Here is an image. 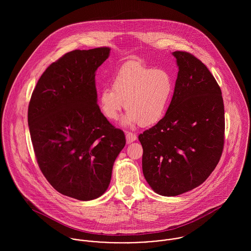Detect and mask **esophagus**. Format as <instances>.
I'll use <instances>...</instances> for the list:
<instances>
[{"label": "esophagus", "instance_id": "34e87169", "mask_svg": "<svg viewBox=\"0 0 251 251\" xmlns=\"http://www.w3.org/2000/svg\"><path fill=\"white\" fill-rule=\"evenodd\" d=\"M126 142L127 143H131V142H133V141H135L137 139V135L136 134H134L132 132H128V131L126 132Z\"/></svg>", "mask_w": 251, "mask_h": 251}]
</instances>
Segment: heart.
<instances>
[{
    "label": "heart",
    "instance_id": "b5f03b06",
    "mask_svg": "<svg viewBox=\"0 0 251 251\" xmlns=\"http://www.w3.org/2000/svg\"><path fill=\"white\" fill-rule=\"evenodd\" d=\"M173 91L174 80L167 70L129 62L114 75L111 88L100 91L98 102L109 121H117L125 107L126 125L149 126L163 118Z\"/></svg>",
    "mask_w": 251,
    "mask_h": 251
}]
</instances>
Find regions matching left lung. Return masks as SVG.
<instances>
[{"label": "left lung", "instance_id": "8db88e82", "mask_svg": "<svg viewBox=\"0 0 251 251\" xmlns=\"http://www.w3.org/2000/svg\"><path fill=\"white\" fill-rule=\"evenodd\" d=\"M179 67L165 116L138 137L144 177L156 193L176 196L203 183L224 146L221 90L208 68L190 53L175 51Z\"/></svg>", "mask_w": 251, "mask_h": 251}]
</instances>
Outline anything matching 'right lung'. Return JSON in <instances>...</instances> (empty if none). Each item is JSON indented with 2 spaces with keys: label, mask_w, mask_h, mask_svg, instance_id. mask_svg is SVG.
Wrapping results in <instances>:
<instances>
[{
  "label": "right lung",
  "mask_w": 251,
  "mask_h": 251,
  "mask_svg": "<svg viewBox=\"0 0 251 251\" xmlns=\"http://www.w3.org/2000/svg\"><path fill=\"white\" fill-rule=\"evenodd\" d=\"M110 48L73 50L42 73L32 94L28 125L37 164L60 193L81 201L101 196L126 145L98 101L95 76Z\"/></svg>",
  "instance_id": "obj_1"
}]
</instances>
